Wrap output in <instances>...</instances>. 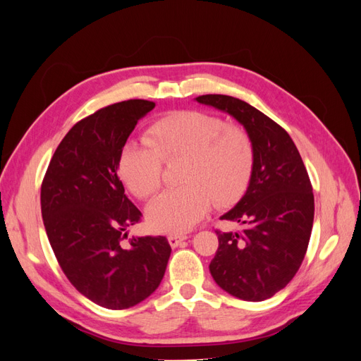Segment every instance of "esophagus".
<instances>
[{"label": "esophagus", "instance_id": "1", "mask_svg": "<svg viewBox=\"0 0 361 361\" xmlns=\"http://www.w3.org/2000/svg\"><path fill=\"white\" fill-rule=\"evenodd\" d=\"M187 238H188L187 235L174 233V235H170V236H169V243H170V245L174 248V247H178L182 241H185V239H187Z\"/></svg>", "mask_w": 361, "mask_h": 361}]
</instances>
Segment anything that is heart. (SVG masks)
Wrapping results in <instances>:
<instances>
[{"label":"heart","instance_id":"heart-1","mask_svg":"<svg viewBox=\"0 0 361 361\" xmlns=\"http://www.w3.org/2000/svg\"><path fill=\"white\" fill-rule=\"evenodd\" d=\"M146 141H128L120 150L118 173L137 197L147 199L162 182V161L183 158L180 188L162 192L147 207L157 232L182 233L197 224L211 204L228 206L245 191L255 162L247 130L218 116L183 110L152 123Z\"/></svg>","mask_w":361,"mask_h":361}]
</instances>
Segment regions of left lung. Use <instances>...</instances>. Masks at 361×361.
Returning a JSON list of instances; mask_svg holds the SVG:
<instances>
[{
	"label": "left lung",
	"mask_w": 361,
	"mask_h": 361,
	"mask_svg": "<svg viewBox=\"0 0 361 361\" xmlns=\"http://www.w3.org/2000/svg\"><path fill=\"white\" fill-rule=\"evenodd\" d=\"M195 101L238 120L255 150L245 194L220 216L241 231H216L211 276L239 300L264 301L293 279L307 251L314 215L307 170L286 130L255 106L226 94H203Z\"/></svg>",
	"instance_id": "8db88e82"
}]
</instances>
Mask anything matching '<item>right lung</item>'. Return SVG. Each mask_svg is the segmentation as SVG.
I'll list each match as a JSON object with an SVG mask.
<instances>
[{"label": "right lung", "instance_id": "right-lung-1", "mask_svg": "<svg viewBox=\"0 0 361 361\" xmlns=\"http://www.w3.org/2000/svg\"><path fill=\"white\" fill-rule=\"evenodd\" d=\"M155 102L129 99L82 118L61 140L42 183V218L69 281L105 309L122 310L157 290L171 247L166 236H133L140 221L118 179V157Z\"/></svg>", "mask_w": 361, "mask_h": 361}]
</instances>
